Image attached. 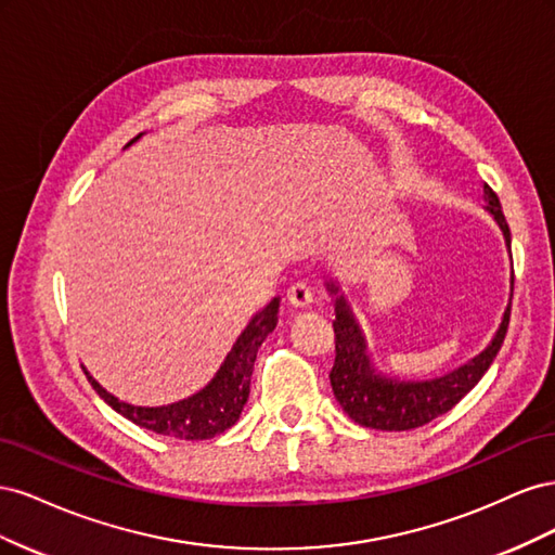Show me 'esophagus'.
I'll return each mask as SVG.
<instances>
[{
	"label": "esophagus",
	"instance_id": "34e87169",
	"mask_svg": "<svg viewBox=\"0 0 555 555\" xmlns=\"http://www.w3.org/2000/svg\"><path fill=\"white\" fill-rule=\"evenodd\" d=\"M287 300L294 308H308L312 304V289L304 282H296L287 289Z\"/></svg>",
	"mask_w": 555,
	"mask_h": 555
}]
</instances>
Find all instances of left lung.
Instances as JSON below:
<instances>
[{
	"label": "left lung",
	"mask_w": 555,
	"mask_h": 555,
	"mask_svg": "<svg viewBox=\"0 0 555 555\" xmlns=\"http://www.w3.org/2000/svg\"><path fill=\"white\" fill-rule=\"evenodd\" d=\"M483 198L489 201L486 210L495 217V222L505 233L507 247H512L509 224L505 220V212H502L498 194L489 184H483ZM328 289L338 294L335 284H328ZM509 314L512 304L507 306L491 345L479 357L461 365L459 371L426 382H398L375 375V367L365 357V340L361 328L354 322V314L349 312L345 298L340 296L335 300V361L328 373L335 400L340 402V408L349 418H354L357 424L365 428L412 430L426 426L433 418L447 414L461 398L473 391L475 384L489 371L502 343H505Z\"/></svg>",
	"instance_id": "1"
}]
</instances>
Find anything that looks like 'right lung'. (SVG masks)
<instances>
[{
    "label": "right lung",
    "instance_id": "1",
    "mask_svg": "<svg viewBox=\"0 0 555 555\" xmlns=\"http://www.w3.org/2000/svg\"><path fill=\"white\" fill-rule=\"evenodd\" d=\"M137 139H131L129 143H133ZM278 308H280V300L273 298L271 304L251 319L247 328L241 333V338L229 351L224 365L217 371L215 379L206 386V389L194 393L188 400L173 402V405H164V408L129 405V402L117 400L106 389H102V386L90 377V373L86 375L94 386V391L102 396L117 414H122L137 426L166 435V438H176V440H210L215 435H222L238 422L243 405L249 396V379H251V371H255L257 351L261 343L268 338V333H271L278 324Z\"/></svg>",
    "mask_w": 555,
    "mask_h": 555
}]
</instances>
